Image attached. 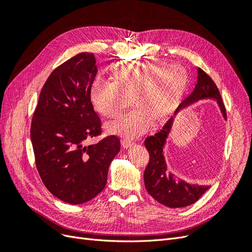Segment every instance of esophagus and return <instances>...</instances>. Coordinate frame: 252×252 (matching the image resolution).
Here are the masks:
<instances>
[{"instance_id":"34e87169","label":"esophagus","mask_w":252,"mask_h":252,"mask_svg":"<svg viewBox=\"0 0 252 252\" xmlns=\"http://www.w3.org/2000/svg\"><path fill=\"white\" fill-rule=\"evenodd\" d=\"M133 143H134V142H133L132 140L124 139V140H122V146H123V148H128V147L132 146Z\"/></svg>"}]
</instances>
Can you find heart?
<instances>
[{
	"label": "heart",
	"instance_id": "b5f03b06",
	"mask_svg": "<svg viewBox=\"0 0 252 252\" xmlns=\"http://www.w3.org/2000/svg\"><path fill=\"white\" fill-rule=\"evenodd\" d=\"M112 81L96 79L90 97L106 118H116L133 100L138 107L108 124L112 133L136 136L161 124L177 108L188 82L184 68L159 61H125L111 68Z\"/></svg>",
	"mask_w": 252,
	"mask_h": 252
}]
</instances>
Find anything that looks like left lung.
Returning a JSON list of instances; mask_svg holds the SVG:
<instances>
[{
    "instance_id": "obj_1",
    "label": "left lung",
    "mask_w": 252,
    "mask_h": 252,
    "mask_svg": "<svg viewBox=\"0 0 252 252\" xmlns=\"http://www.w3.org/2000/svg\"><path fill=\"white\" fill-rule=\"evenodd\" d=\"M203 98H215L226 120V108L216 83L201 68H197V82L194 90L182 102L175 113ZM172 123L173 118H170L161 130L145 139V147L149 152V162L144 171V183L148 193L156 201L169 208H180L195 203L209 186L190 185L182 180L178 181L174 174L168 172L163 149Z\"/></svg>"
}]
</instances>
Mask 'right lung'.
Returning <instances> with one entry per match:
<instances>
[{"label": "right lung", "mask_w": 252, "mask_h": 252, "mask_svg": "<svg viewBox=\"0 0 252 252\" xmlns=\"http://www.w3.org/2000/svg\"><path fill=\"white\" fill-rule=\"evenodd\" d=\"M96 72L91 52H81L57 67L41 90L30 128L44 185L68 204L86 203L102 191L109 165L121 148L116 135L86 145L102 133L101 119L90 98Z\"/></svg>", "instance_id": "right-lung-1"}]
</instances>
